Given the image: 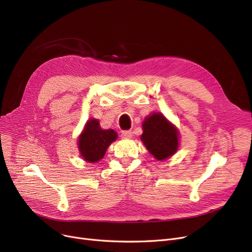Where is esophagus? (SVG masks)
I'll return each instance as SVG.
<instances>
[{"instance_id":"1","label":"esophagus","mask_w":252,"mask_h":252,"mask_svg":"<svg viewBox=\"0 0 252 252\" xmlns=\"http://www.w3.org/2000/svg\"><path fill=\"white\" fill-rule=\"evenodd\" d=\"M131 136H133V133L130 130H124L122 133L123 138H131Z\"/></svg>"}]
</instances>
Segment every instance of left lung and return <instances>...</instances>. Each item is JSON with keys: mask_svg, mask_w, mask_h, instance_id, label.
I'll return each mask as SVG.
<instances>
[{"mask_svg": "<svg viewBox=\"0 0 252 252\" xmlns=\"http://www.w3.org/2000/svg\"><path fill=\"white\" fill-rule=\"evenodd\" d=\"M141 141L157 160H165L179 149L180 133L175 125L160 112L145 117Z\"/></svg>", "mask_w": 252, "mask_h": 252, "instance_id": "obj_1", "label": "left lung"}]
</instances>
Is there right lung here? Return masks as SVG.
I'll use <instances>...</instances> for the list:
<instances>
[{
	"label": "right lung",
	"instance_id": "right-lung-1",
	"mask_svg": "<svg viewBox=\"0 0 252 252\" xmlns=\"http://www.w3.org/2000/svg\"><path fill=\"white\" fill-rule=\"evenodd\" d=\"M116 139V131L112 128L103 129L98 119L90 118L78 136L77 148L85 161L96 163L102 159L110 144Z\"/></svg>",
	"mask_w": 252,
	"mask_h": 252
}]
</instances>
